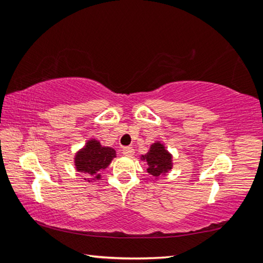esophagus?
<instances>
[{"instance_id":"esophagus-1","label":"esophagus","mask_w":263,"mask_h":263,"mask_svg":"<svg viewBox=\"0 0 263 263\" xmlns=\"http://www.w3.org/2000/svg\"><path fill=\"white\" fill-rule=\"evenodd\" d=\"M123 154L125 155V157H132V155L135 154V149H133L132 147H124Z\"/></svg>"}]
</instances>
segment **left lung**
<instances>
[{"label": "left lung", "instance_id": "obj_1", "mask_svg": "<svg viewBox=\"0 0 263 263\" xmlns=\"http://www.w3.org/2000/svg\"><path fill=\"white\" fill-rule=\"evenodd\" d=\"M140 160L147 163V173L152 175L155 180L164 176L173 168V155L168 152L161 141H155L151 145L148 152L141 155Z\"/></svg>", "mask_w": 263, "mask_h": 263}]
</instances>
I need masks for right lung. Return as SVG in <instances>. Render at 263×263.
<instances>
[{
  "instance_id": "obj_1",
  "label": "right lung",
  "mask_w": 263,
  "mask_h": 263,
  "mask_svg": "<svg viewBox=\"0 0 263 263\" xmlns=\"http://www.w3.org/2000/svg\"><path fill=\"white\" fill-rule=\"evenodd\" d=\"M116 158V151L109 146H102L97 139H89L86 145L80 148L74 157V164L77 172L87 176L88 182L100 180L101 172L108 168Z\"/></svg>"
}]
</instances>
